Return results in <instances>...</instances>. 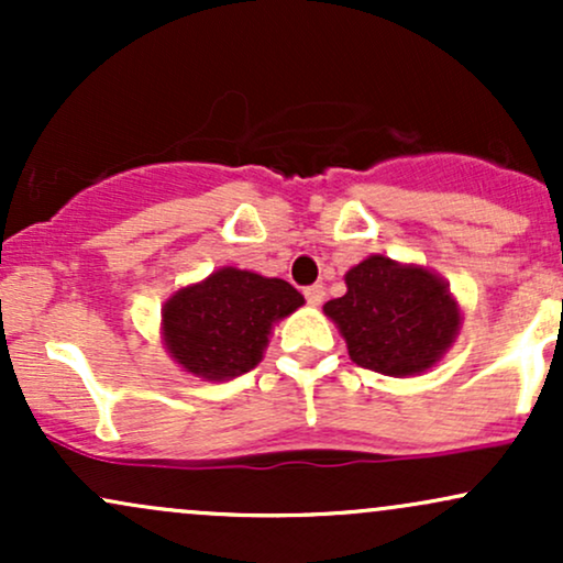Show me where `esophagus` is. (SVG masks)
Masks as SVG:
<instances>
[{"instance_id": "esophagus-1", "label": "esophagus", "mask_w": 563, "mask_h": 563, "mask_svg": "<svg viewBox=\"0 0 563 563\" xmlns=\"http://www.w3.org/2000/svg\"><path fill=\"white\" fill-rule=\"evenodd\" d=\"M303 296H307V301L312 303V307H320L322 301H325V288L320 286V283H314V286H309L303 290Z\"/></svg>"}]
</instances>
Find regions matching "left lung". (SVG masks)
Returning <instances> with one entry per match:
<instances>
[{"instance_id":"1","label":"left lung","mask_w":563,"mask_h":563,"mask_svg":"<svg viewBox=\"0 0 563 563\" xmlns=\"http://www.w3.org/2000/svg\"><path fill=\"white\" fill-rule=\"evenodd\" d=\"M346 294L322 312L344 335L352 363L391 378L431 371L461 333L450 283L423 264L371 254L344 275Z\"/></svg>"}]
</instances>
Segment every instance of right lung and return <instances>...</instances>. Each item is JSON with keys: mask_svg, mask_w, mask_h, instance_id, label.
Segmentation results:
<instances>
[{"mask_svg": "<svg viewBox=\"0 0 563 563\" xmlns=\"http://www.w3.org/2000/svg\"><path fill=\"white\" fill-rule=\"evenodd\" d=\"M303 296L280 277L219 267L161 307V344L190 376L230 380L262 363L275 325Z\"/></svg>", "mask_w": 563, "mask_h": 563, "instance_id": "add662e5", "label": "right lung"}]
</instances>
